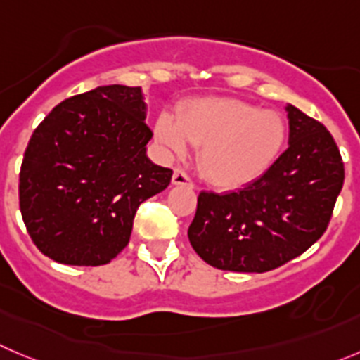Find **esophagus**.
Here are the masks:
<instances>
[{"label": "esophagus", "mask_w": 360, "mask_h": 360, "mask_svg": "<svg viewBox=\"0 0 360 360\" xmlns=\"http://www.w3.org/2000/svg\"><path fill=\"white\" fill-rule=\"evenodd\" d=\"M173 186H182V187H193V180L189 178V174L186 171H182L180 167H174L173 171Z\"/></svg>", "instance_id": "1"}]
</instances>
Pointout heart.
Returning <instances> with one entry per match:
<instances>
[{
  "instance_id": "heart-1",
  "label": "heart",
  "mask_w": 360,
  "mask_h": 360,
  "mask_svg": "<svg viewBox=\"0 0 360 360\" xmlns=\"http://www.w3.org/2000/svg\"><path fill=\"white\" fill-rule=\"evenodd\" d=\"M155 138L173 155L200 146L198 167L217 189H240L272 167L286 141V123L272 109L240 98L208 97L184 105L178 118L160 115Z\"/></svg>"
}]
</instances>
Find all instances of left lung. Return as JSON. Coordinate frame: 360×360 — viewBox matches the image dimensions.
<instances>
[{"instance_id":"8db88e82","label":"left lung","mask_w":360,"mask_h":360,"mask_svg":"<svg viewBox=\"0 0 360 360\" xmlns=\"http://www.w3.org/2000/svg\"><path fill=\"white\" fill-rule=\"evenodd\" d=\"M288 148L256 182L231 193H200L189 242L208 265L269 272L311 248L327 229L345 182L330 132L286 105Z\"/></svg>"}]
</instances>
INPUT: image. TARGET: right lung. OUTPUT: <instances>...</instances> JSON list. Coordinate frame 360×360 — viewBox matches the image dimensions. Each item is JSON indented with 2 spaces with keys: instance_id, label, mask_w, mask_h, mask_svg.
<instances>
[{
  "instance_id": "add662e5",
  "label": "right lung",
  "mask_w": 360,
  "mask_h": 360,
  "mask_svg": "<svg viewBox=\"0 0 360 360\" xmlns=\"http://www.w3.org/2000/svg\"><path fill=\"white\" fill-rule=\"evenodd\" d=\"M139 86L109 84L60 102L33 132L19 207L33 244L63 265H105L123 251L139 205L173 171L146 157L152 131Z\"/></svg>"
}]
</instances>
